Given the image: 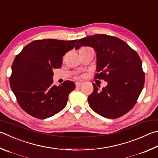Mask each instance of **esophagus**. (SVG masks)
<instances>
[{"mask_svg": "<svg viewBox=\"0 0 158 158\" xmlns=\"http://www.w3.org/2000/svg\"><path fill=\"white\" fill-rule=\"evenodd\" d=\"M76 86H79V85H81L82 84V82H79V81H77L76 82Z\"/></svg>", "mask_w": 158, "mask_h": 158, "instance_id": "1", "label": "esophagus"}]
</instances>
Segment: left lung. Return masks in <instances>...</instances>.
<instances>
[{"label": "left lung", "instance_id": "obj_1", "mask_svg": "<svg viewBox=\"0 0 158 158\" xmlns=\"http://www.w3.org/2000/svg\"><path fill=\"white\" fill-rule=\"evenodd\" d=\"M90 46L97 52L94 79H104L108 85L99 90L95 84L88 96L90 108L102 117L116 119L131 110L144 85L145 75L138 54L125 41L106 34L79 39L75 46Z\"/></svg>", "mask_w": 158, "mask_h": 158}]
</instances>
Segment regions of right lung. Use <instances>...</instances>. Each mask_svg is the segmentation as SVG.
I'll return each instance as SVG.
<instances>
[{"mask_svg": "<svg viewBox=\"0 0 158 158\" xmlns=\"http://www.w3.org/2000/svg\"><path fill=\"white\" fill-rule=\"evenodd\" d=\"M77 40H36L23 48L11 65L10 84L19 104L34 117L46 119L63 110L75 88L72 81L53 85V70Z\"/></svg>", "mask_w": 158, "mask_h": 158, "instance_id": "1", "label": "right lung"}]
</instances>
